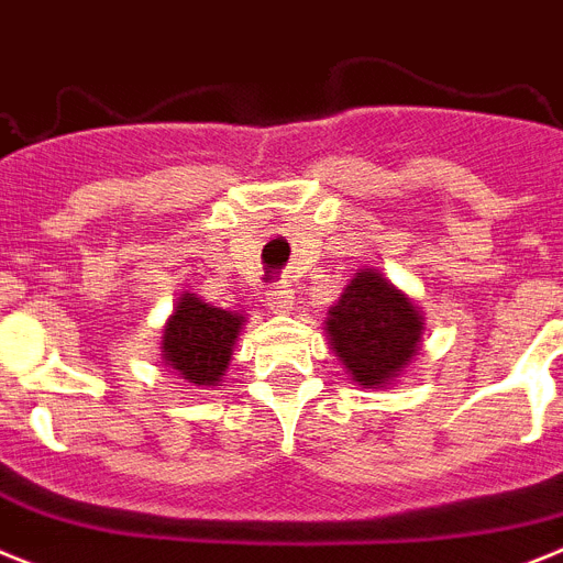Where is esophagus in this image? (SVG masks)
Here are the masks:
<instances>
[{"mask_svg":"<svg viewBox=\"0 0 563 563\" xmlns=\"http://www.w3.org/2000/svg\"><path fill=\"white\" fill-rule=\"evenodd\" d=\"M267 305L273 313H290L292 307V290L290 285H276L267 290Z\"/></svg>","mask_w":563,"mask_h":563,"instance_id":"1","label":"esophagus"}]
</instances>
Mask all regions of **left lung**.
<instances>
[{
    "label": "left lung",
    "mask_w": 563,
    "mask_h": 563,
    "mask_svg": "<svg viewBox=\"0 0 563 563\" xmlns=\"http://www.w3.org/2000/svg\"><path fill=\"white\" fill-rule=\"evenodd\" d=\"M330 350L362 390H382L401 378L424 335L421 307L376 267H364L328 310Z\"/></svg>",
    "instance_id": "1"
}]
</instances>
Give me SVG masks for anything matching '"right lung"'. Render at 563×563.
<instances>
[{
	"label": "right lung",
	"instance_id": "add662e5",
	"mask_svg": "<svg viewBox=\"0 0 563 563\" xmlns=\"http://www.w3.org/2000/svg\"><path fill=\"white\" fill-rule=\"evenodd\" d=\"M244 316L181 292L162 335V364L190 387H216L233 358Z\"/></svg>",
	"mask_w": 563,
	"mask_h": 563
}]
</instances>
